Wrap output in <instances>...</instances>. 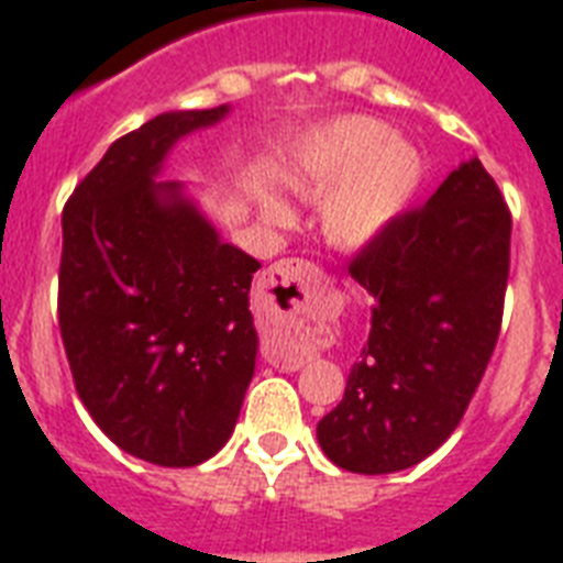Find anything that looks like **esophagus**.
<instances>
[{
	"label": "esophagus",
	"instance_id": "34e87169",
	"mask_svg": "<svg viewBox=\"0 0 563 563\" xmlns=\"http://www.w3.org/2000/svg\"><path fill=\"white\" fill-rule=\"evenodd\" d=\"M318 276H321L318 267L310 265V262H305V258H285V262H278V265H273L271 271L265 273L262 287H265L271 298H276L272 296L276 291L278 298H282L290 310H298V307L305 305L307 298H310V290H316ZM271 289L274 290L272 294ZM265 361L287 372H296L305 366V357L285 355V352H278L276 346H271V343L265 346Z\"/></svg>",
	"mask_w": 563,
	"mask_h": 563
}]
</instances>
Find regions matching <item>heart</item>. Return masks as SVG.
Returning a JSON list of instances; mask_svg holds the SVG:
<instances>
[{"mask_svg":"<svg viewBox=\"0 0 563 563\" xmlns=\"http://www.w3.org/2000/svg\"><path fill=\"white\" fill-rule=\"evenodd\" d=\"M420 148L375 118L343 114L296 143L287 183L305 197L324 194V233L341 247H361L400 217L422 186ZM258 206L276 222L290 211L276 194H258Z\"/></svg>","mask_w":563,"mask_h":563,"instance_id":"obj_1","label":"heart"}]
</instances>
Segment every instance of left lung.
Wrapping results in <instances>:
<instances>
[{
  "label": "left lung",
  "instance_id": "1",
  "mask_svg": "<svg viewBox=\"0 0 563 563\" xmlns=\"http://www.w3.org/2000/svg\"><path fill=\"white\" fill-rule=\"evenodd\" d=\"M510 211L479 157L352 258L375 298L321 451L352 474H395L454 434L494 355L510 271Z\"/></svg>",
  "mask_w": 563,
  "mask_h": 563
}]
</instances>
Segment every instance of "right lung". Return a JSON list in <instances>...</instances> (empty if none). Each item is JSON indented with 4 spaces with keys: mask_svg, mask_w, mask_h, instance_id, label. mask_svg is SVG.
Segmentation results:
<instances>
[{
    "mask_svg": "<svg viewBox=\"0 0 563 563\" xmlns=\"http://www.w3.org/2000/svg\"><path fill=\"white\" fill-rule=\"evenodd\" d=\"M228 112H163L118 137L62 213L58 327L78 397L118 449L163 467L231 440L256 369L262 265L180 180H157L174 143Z\"/></svg>",
    "mask_w": 563,
    "mask_h": 563,
    "instance_id": "1",
    "label": "right lung"
}]
</instances>
